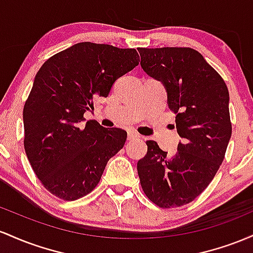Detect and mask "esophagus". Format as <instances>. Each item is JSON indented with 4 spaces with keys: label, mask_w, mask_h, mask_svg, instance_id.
<instances>
[{
    "label": "esophagus",
    "mask_w": 253,
    "mask_h": 253,
    "mask_svg": "<svg viewBox=\"0 0 253 253\" xmlns=\"http://www.w3.org/2000/svg\"><path fill=\"white\" fill-rule=\"evenodd\" d=\"M137 137H140V136H138L137 132L131 131V130H130V131L127 132V140H129V141H131V140H136V138H137Z\"/></svg>",
    "instance_id": "34e87169"
}]
</instances>
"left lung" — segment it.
I'll use <instances>...</instances> for the list:
<instances>
[{
  "label": "left lung",
  "mask_w": 253,
  "mask_h": 253,
  "mask_svg": "<svg viewBox=\"0 0 253 253\" xmlns=\"http://www.w3.org/2000/svg\"><path fill=\"white\" fill-rule=\"evenodd\" d=\"M137 50L142 69L164 84L181 137L173 157L155 141H147L146 157L137 163L141 186L161 208L181 207L202 194L222 164L232 135L229 93L222 78L198 51Z\"/></svg>",
  "instance_id": "obj_1"
}]
</instances>
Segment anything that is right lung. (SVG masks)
Returning a JSON list of instances; mask_svg holds the SVG:
<instances>
[{"label": "right lung", "mask_w": 253, "mask_h": 253, "mask_svg": "<svg viewBox=\"0 0 253 253\" xmlns=\"http://www.w3.org/2000/svg\"><path fill=\"white\" fill-rule=\"evenodd\" d=\"M138 62L135 49L84 42L56 53L37 73L24 106V144L51 194L65 201L89 194L107 161L123 148L126 130L81 123L93 98H106L115 81Z\"/></svg>", "instance_id": "1"}]
</instances>
